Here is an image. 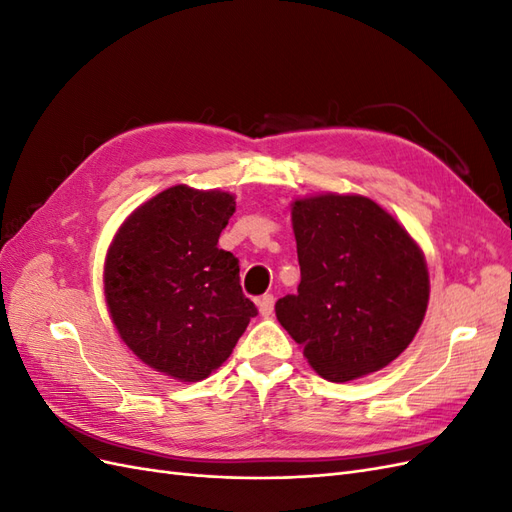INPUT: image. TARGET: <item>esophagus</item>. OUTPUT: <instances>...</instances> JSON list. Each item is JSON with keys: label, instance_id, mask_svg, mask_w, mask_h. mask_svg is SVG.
Masks as SVG:
<instances>
[{"label": "esophagus", "instance_id": "34e87169", "mask_svg": "<svg viewBox=\"0 0 512 512\" xmlns=\"http://www.w3.org/2000/svg\"><path fill=\"white\" fill-rule=\"evenodd\" d=\"M273 305H275V299L273 294H262V297L258 299V312L262 318H269L273 314Z\"/></svg>", "mask_w": 512, "mask_h": 512}]
</instances>
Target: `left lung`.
<instances>
[{
  "label": "left lung",
  "instance_id": "obj_1",
  "mask_svg": "<svg viewBox=\"0 0 512 512\" xmlns=\"http://www.w3.org/2000/svg\"><path fill=\"white\" fill-rule=\"evenodd\" d=\"M301 284L275 314L322 378L348 382L395 361L429 301L421 247L371 198L320 194L292 203Z\"/></svg>",
  "mask_w": 512,
  "mask_h": 512
}]
</instances>
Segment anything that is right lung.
<instances>
[{
    "label": "right lung",
    "instance_id": "obj_1",
    "mask_svg": "<svg viewBox=\"0 0 512 512\" xmlns=\"http://www.w3.org/2000/svg\"><path fill=\"white\" fill-rule=\"evenodd\" d=\"M235 196L173 185L121 224L104 262V297L119 337L149 367L181 380L218 369L258 314L239 260L218 239Z\"/></svg>",
    "mask_w": 512,
    "mask_h": 512
}]
</instances>
